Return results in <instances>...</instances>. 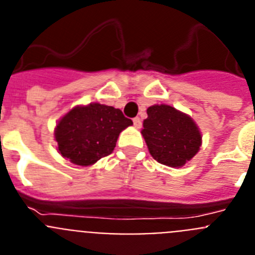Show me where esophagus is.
Returning a JSON list of instances; mask_svg holds the SVG:
<instances>
[{"label": "esophagus", "instance_id": "obj_1", "mask_svg": "<svg viewBox=\"0 0 255 255\" xmlns=\"http://www.w3.org/2000/svg\"><path fill=\"white\" fill-rule=\"evenodd\" d=\"M132 123H134V126H135V128H136V129H140V128H141L140 117H135L134 120H132Z\"/></svg>", "mask_w": 255, "mask_h": 255}]
</instances>
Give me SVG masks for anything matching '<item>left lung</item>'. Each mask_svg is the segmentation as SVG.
Returning <instances> with one entry per match:
<instances>
[{"label": "left lung", "instance_id": "obj_1", "mask_svg": "<svg viewBox=\"0 0 255 255\" xmlns=\"http://www.w3.org/2000/svg\"><path fill=\"white\" fill-rule=\"evenodd\" d=\"M147 114L141 135L150 155L168 167L185 166L202 147L197 123L170 105H153Z\"/></svg>", "mask_w": 255, "mask_h": 255}]
</instances>
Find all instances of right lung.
Returning a JSON list of instances; mask_svg holds the SVG:
<instances>
[{
  "label": "right lung",
  "mask_w": 255,
  "mask_h": 255,
  "mask_svg": "<svg viewBox=\"0 0 255 255\" xmlns=\"http://www.w3.org/2000/svg\"><path fill=\"white\" fill-rule=\"evenodd\" d=\"M131 125L132 121L112 106L78 105L56 124V148L71 163L92 166L114 152L120 132Z\"/></svg>",
  "instance_id": "1"
}]
</instances>
